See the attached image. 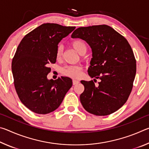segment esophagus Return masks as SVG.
<instances>
[{
  "label": "esophagus",
  "mask_w": 149,
  "mask_h": 149,
  "mask_svg": "<svg viewBox=\"0 0 149 149\" xmlns=\"http://www.w3.org/2000/svg\"><path fill=\"white\" fill-rule=\"evenodd\" d=\"M79 80H76V79H73V85H76L77 84H79Z\"/></svg>",
  "instance_id": "34e87169"
}]
</instances>
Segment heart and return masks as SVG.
<instances>
[{
	"mask_svg": "<svg viewBox=\"0 0 149 149\" xmlns=\"http://www.w3.org/2000/svg\"><path fill=\"white\" fill-rule=\"evenodd\" d=\"M72 47L81 55L84 54L87 52V47L85 42L81 39H75L72 42ZM63 54V47L62 45H58L56 50V57L60 59ZM82 68L78 65H66L62 69V72L64 75L71 77H78L81 75Z\"/></svg>",
	"mask_w": 149,
	"mask_h": 149,
	"instance_id": "b5f03b06",
	"label": "heart"
}]
</instances>
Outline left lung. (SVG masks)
Masks as SVG:
<instances>
[{
    "instance_id": "left-lung-1",
    "label": "left lung",
    "mask_w": 149,
    "mask_h": 149,
    "mask_svg": "<svg viewBox=\"0 0 149 149\" xmlns=\"http://www.w3.org/2000/svg\"><path fill=\"white\" fill-rule=\"evenodd\" d=\"M72 38L86 41L92 50L88 74L99 79L81 81L85 89L80 95L85 110L96 116L112 114L122 107L132 92L136 74V60L129 42L119 33L107 26L79 27Z\"/></svg>"
}]
</instances>
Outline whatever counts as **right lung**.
I'll use <instances>...</instances> for the list:
<instances>
[{
    "mask_svg": "<svg viewBox=\"0 0 149 149\" xmlns=\"http://www.w3.org/2000/svg\"><path fill=\"white\" fill-rule=\"evenodd\" d=\"M75 27L43 24L25 36L12 59L14 86L21 102L32 112L46 114L57 109L72 86L70 77L48 79L50 64L56 61L60 41Z\"/></svg>",
    "mask_w": 149,
    "mask_h": 149,
    "instance_id": "add662e5",
    "label": "right lung"
}]
</instances>
